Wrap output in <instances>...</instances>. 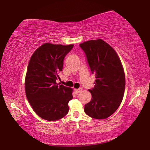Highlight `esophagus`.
I'll list each match as a JSON object with an SVG mask.
<instances>
[{
	"label": "esophagus",
	"mask_w": 150,
	"mask_h": 150,
	"mask_svg": "<svg viewBox=\"0 0 150 150\" xmlns=\"http://www.w3.org/2000/svg\"><path fill=\"white\" fill-rule=\"evenodd\" d=\"M75 92L76 93H79L81 91H82V88H75V89H74Z\"/></svg>",
	"instance_id": "esophagus-1"
}]
</instances>
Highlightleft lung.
<instances>
[{
	"instance_id": "obj_1",
	"label": "left lung",
	"mask_w": 150,
	"mask_h": 150,
	"mask_svg": "<svg viewBox=\"0 0 150 150\" xmlns=\"http://www.w3.org/2000/svg\"><path fill=\"white\" fill-rule=\"evenodd\" d=\"M79 46L84 52L91 73L95 75L92 95L85 112L95 119L111 116L120 106L125 89V75L115 50L103 40H89Z\"/></svg>"
}]
</instances>
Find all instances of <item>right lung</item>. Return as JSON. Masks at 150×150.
<instances>
[{
    "label": "right lung",
    "instance_id": "add662e5",
    "mask_svg": "<svg viewBox=\"0 0 150 150\" xmlns=\"http://www.w3.org/2000/svg\"><path fill=\"white\" fill-rule=\"evenodd\" d=\"M73 45L44 44L35 51L28 66L25 91L30 105L40 117L48 121L62 118L69 112L72 88L57 84L66 55Z\"/></svg>",
    "mask_w": 150,
    "mask_h": 150
}]
</instances>
